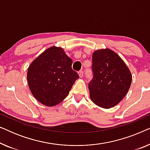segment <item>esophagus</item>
Masks as SVG:
<instances>
[{"mask_svg": "<svg viewBox=\"0 0 150 150\" xmlns=\"http://www.w3.org/2000/svg\"><path fill=\"white\" fill-rule=\"evenodd\" d=\"M79 75L80 78H83V71H79Z\"/></svg>", "mask_w": 150, "mask_h": 150, "instance_id": "34e87169", "label": "esophagus"}]
</instances>
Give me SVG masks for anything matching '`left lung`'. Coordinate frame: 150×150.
<instances>
[{"mask_svg":"<svg viewBox=\"0 0 150 150\" xmlns=\"http://www.w3.org/2000/svg\"><path fill=\"white\" fill-rule=\"evenodd\" d=\"M92 63L93 77L89 83L90 98L101 108L114 107L130 89V69L122 58L109 48L94 51Z\"/></svg>","mask_w":150,"mask_h":150,"instance_id":"1","label":"left lung"}]
</instances>
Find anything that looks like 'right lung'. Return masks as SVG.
Here are the masks:
<instances>
[{"label":"right lung","mask_w":150,"mask_h":150,"mask_svg":"<svg viewBox=\"0 0 150 150\" xmlns=\"http://www.w3.org/2000/svg\"><path fill=\"white\" fill-rule=\"evenodd\" d=\"M71 65V59L61 47H50L39 55L27 71L28 85L33 97L46 106L62 102L79 78Z\"/></svg>","instance_id":"obj_1"}]
</instances>
